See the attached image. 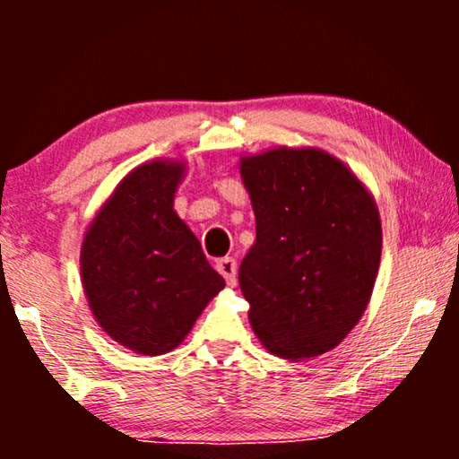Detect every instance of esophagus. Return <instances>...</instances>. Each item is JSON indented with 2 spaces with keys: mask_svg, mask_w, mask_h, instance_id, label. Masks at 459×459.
Listing matches in <instances>:
<instances>
[{
  "mask_svg": "<svg viewBox=\"0 0 459 459\" xmlns=\"http://www.w3.org/2000/svg\"><path fill=\"white\" fill-rule=\"evenodd\" d=\"M217 272L223 275L225 281H228L230 286L236 284L238 280V265H236V259H231V256H223V259L217 261Z\"/></svg>",
  "mask_w": 459,
  "mask_h": 459,
  "instance_id": "esophagus-1",
  "label": "esophagus"
}]
</instances>
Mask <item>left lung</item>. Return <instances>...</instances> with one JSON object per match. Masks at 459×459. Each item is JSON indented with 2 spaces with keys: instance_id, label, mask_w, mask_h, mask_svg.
Returning <instances> with one entry per match:
<instances>
[{
  "instance_id": "left-lung-1",
  "label": "left lung",
  "mask_w": 459,
  "mask_h": 459,
  "mask_svg": "<svg viewBox=\"0 0 459 459\" xmlns=\"http://www.w3.org/2000/svg\"><path fill=\"white\" fill-rule=\"evenodd\" d=\"M256 242L238 280L269 353L309 359L334 349L366 311L380 265L378 209L361 181L322 150L242 159Z\"/></svg>"
}]
</instances>
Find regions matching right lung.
Returning a JSON list of instances; mask_svg holds the SVG:
<instances>
[{"instance_id":"1","label":"right lung","mask_w":459,"mask_h":459,"mask_svg":"<svg viewBox=\"0 0 459 459\" xmlns=\"http://www.w3.org/2000/svg\"><path fill=\"white\" fill-rule=\"evenodd\" d=\"M184 165L156 160L129 173L102 206L81 248L93 317L142 355L178 347L225 280L173 211Z\"/></svg>"}]
</instances>
